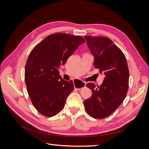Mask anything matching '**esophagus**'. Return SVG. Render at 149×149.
<instances>
[{"instance_id": "34e87169", "label": "esophagus", "mask_w": 149, "mask_h": 149, "mask_svg": "<svg viewBox=\"0 0 149 149\" xmlns=\"http://www.w3.org/2000/svg\"><path fill=\"white\" fill-rule=\"evenodd\" d=\"M74 88L77 90H81L86 86V83L80 80H76L74 82Z\"/></svg>"}]
</instances>
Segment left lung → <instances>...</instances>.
I'll use <instances>...</instances> for the list:
<instances>
[{
    "mask_svg": "<svg viewBox=\"0 0 149 149\" xmlns=\"http://www.w3.org/2000/svg\"><path fill=\"white\" fill-rule=\"evenodd\" d=\"M94 57V65L105 75L100 86L89 83L92 96L84 102L87 113L95 119H104L116 111L125 98L129 88V72L126 58L108 37L84 36Z\"/></svg>",
    "mask_w": 149,
    "mask_h": 149,
    "instance_id": "8db88e82",
    "label": "left lung"
}]
</instances>
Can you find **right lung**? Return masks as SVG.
Returning <instances> with one entry per match:
<instances>
[{"instance_id":"1","label":"right lung","mask_w":149,"mask_h":149,"mask_svg":"<svg viewBox=\"0 0 149 149\" xmlns=\"http://www.w3.org/2000/svg\"><path fill=\"white\" fill-rule=\"evenodd\" d=\"M84 42L81 36L56 33L31 51L25 68L26 86L33 106L44 116L59 113L74 90L72 80L66 81L59 74V68Z\"/></svg>"}]
</instances>
